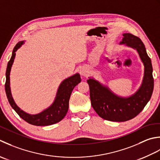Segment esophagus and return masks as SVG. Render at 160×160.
Returning a JSON list of instances; mask_svg holds the SVG:
<instances>
[{
    "mask_svg": "<svg viewBox=\"0 0 160 160\" xmlns=\"http://www.w3.org/2000/svg\"><path fill=\"white\" fill-rule=\"evenodd\" d=\"M79 73L81 76H86L88 74V71L85 69V68H81L79 70Z\"/></svg>",
    "mask_w": 160,
    "mask_h": 160,
    "instance_id": "obj_1",
    "label": "esophagus"
}]
</instances>
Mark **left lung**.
Returning <instances> with one entry per match:
<instances>
[{
	"instance_id": "1",
	"label": "left lung",
	"mask_w": 160,
	"mask_h": 160,
	"mask_svg": "<svg viewBox=\"0 0 160 160\" xmlns=\"http://www.w3.org/2000/svg\"><path fill=\"white\" fill-rule=\"evenodd\" d=\"M123 36L120 44L135 49L144 63V78L139 90L128 97H122L93 78H89L87 81L90 86L91 105L94 110L100 117L112 122H126L135 117L149 102L154 88L151 60L144 44L139 37L132 34L125 33Z\"/></svg>"
}]
</instances>
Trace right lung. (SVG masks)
I'll return each instance as SVG.
<instances>
[{
    "label": "right lung",
    "mask_w": 160,
    "mask_h": 160,
    "mask_svg": "<svg viewBox=\"0 0 160 160\" xmlns=\"http://www.w3.org/2000/svg\"><path fill=\"white\" fill-rule=\"evenodd\" d=\"M24 43V41H20L16 45L12 52V57L8 63L6 70V81H5V92L7 94L8 99L12 108L16 113L20 116L25 122L34 126H49L54 124L61 121L68 112L69 108V99L72 92V90L78 83L81 82V77L79 74H75L73 76L68 77L63 80L58 87L56 97L52 105L37 115H30L21 110L14 102L12 96L10 84H9V74H10L11 68L14 63L16 56V52L21 45Z\"/></svg>",
    "instance_id": "1"
}]
</instances>
